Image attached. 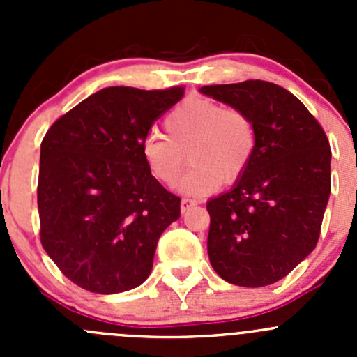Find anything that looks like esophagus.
<instances>
[{"mask_svg":"<svg viewBox=\"0 0 357 357\" xmlns=\"http://www.w3.org/2000/svg\"><path fill=\"white\" fill-rule=\"evenodd\" d=\"M195 205H197L195 200H192V199H183V200H181V211L186 212V211H190V208H192V207H195Z\"/></svg>","mask_w":357,"mask_h":357,"instance_id":"esophagus-1","label":"esophagus"}]
</instances>
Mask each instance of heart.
<instances>
[{"mask_svg": "<svg viewBox=\"0 0 357 357\" xmlns=\"http://www.w3.org/2000/svg\"><path fill=\"white\" fill-rule=\"evenodd\" d=\"M164 128L167 136L153 132L143 139V160L157 181L172 186L190 155L193 167L179 183L186 195H207L222 181L235 183L255 149L250 119L212 100H185L169 112Z\"/></svg>", "mask_w": 357, "mask_h": 357, "instance_id": "1", "label": "heart"}]
</instances>
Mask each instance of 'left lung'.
I'll use <instances>...</instances> for the list:
<instances>
[{"label": "left lung", "mask_w": 357, "mask_h": 357, "mask_svg": "<svg viewBox=\"0 0 357 357\" xmlns=\"http://www.w3.org/2000/svg\"><path fill=\"white\" fill-rule=\"evenodd\" d=\"M199 91L242 112L255 131L247 171L231 190L207 202L208 261L233 285H271L318 243L332 190L328 138L304 103L273 82Z\"/></svg>", "instance_id": "8db88e82"}]
</instances>
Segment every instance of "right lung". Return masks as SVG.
<instances>
[{
  "mask_svg": "<svg viewBox=\"0 0 357 357\" xmlns=\"http://www.w3.org/2000/svg\"><path fill=\"white\" fill-rule=\"evenodd\" d=\"M183 88L110 86L59 119L41 143V243L70 282L95 294L142 285L181 199L150 174L142 143Z\"/></svg>",
  "mask_w": 357,
  "mask_h": 357,
  "instance_id": "add662e5",
  "label": "right lung"
}]
</instances>
